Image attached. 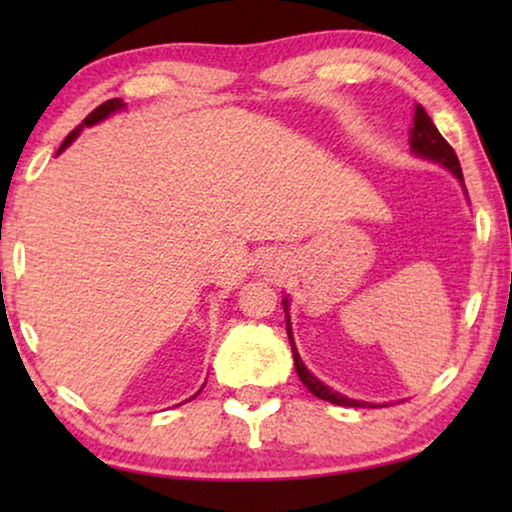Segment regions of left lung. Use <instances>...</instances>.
<instances>
[{
	"label": "left lung",
	"mask_w": 512,
	"mask_h": 512,
	"mask_svg": "<svg viewBox=\"0 0 512 512\" xmlns=\"http://www.w3.org/2000/svg\"><path fill=\"white\" fill-rule=\"evenodd\" d=\"M412 123H415V125H412V135H410L412 151L419 153V156L429 158V160H436V163H440V165H445L447 170L457 174L459 181H464V174H461V165H459L457 153H454L452 146L447 144V139L440 135L438 128L433 125V121L429 118V114H426V109L422 107V104H417V107H415V118H412ZM284 305H286V300H284ZM286 333H289L291 349H293V361H296V370H298L300 382H303L305 387L312 391V396L321 398V401L335 403V405H345V408H363V405H368V403L352 401V398L335 394L333 389H328L326 384H321L317 377H314L310 370L305 368V363L300 361L298 349H296V345H293L291 326H286ZM370 408H375V405H370Z\"/></svg>",
	"instance_id": "left-lung-1"
}]
</instances>
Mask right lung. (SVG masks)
<instances>
[{
    "label": "right lung",
    "instance_id": "right-lung-1",
    "mask_svg": "<svg viewBox=\"0 0 512 512\" xmlns=\"http://www.w3.org/2000/svg\"><path fill=\"white\" fill-rule=\"evenodd\" d=\"M118 109H123V102L118 100V97H114V100H107V102H102L100 107H95V109L90 111V114H88L86 118H83V121H81L79 125H76V128H74L72 132H69V135L65 137V142H62L60 151H62V149H67V146L74 142L76 135H79V132H81V128H88V125H95V123H100L102 118H107L109 114H114V111H118ZM60 151H58V153H60Z\"/></svg>",
    "mask_w": 512,
    "mask_h": 512
}]
</instances>
